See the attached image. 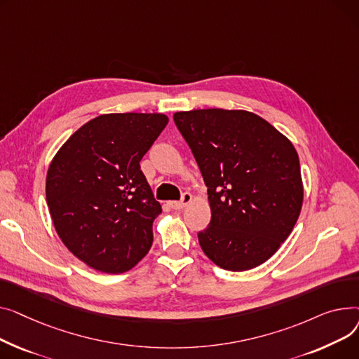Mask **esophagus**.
<instances>
[{"mask_svg": "<svg viewBox=\"0 0 359 359\" xmlns=\"http://www.w3.org/2000/svg\"><path fill=\"white\" fill-rule=\"evenodd\" d=\"M191 200H193L191 194H189V193H184V194H182V198H181L180 201H171L170 204H171V207H172V208H175V210H181V208H184L188 203H191Z\"/></svg>", "mask_w": 359, "mask_h": 359, "instance_id": "34e87169", "label": "esophagus"}]
</instances>
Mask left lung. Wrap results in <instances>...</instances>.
<instances>
[{
	"instance_id": "8db88e82",
	"label": "left lung",
	"mask_w": 359,
	"mask_h": 359,
	"mask_svg": "<svg viewBox=\"0 0 359 359\" xmlns=\"http://www.w3.org/2000/svg\"><path fill=\"white\" fill-rule=\"evenodd\" d=\"M174 121L204 178L212 220L198 233L207 258L227 271L268 261L290 236L303 205L296 147L245 110L177 111Z\"/></svg>"
}]
</instances>
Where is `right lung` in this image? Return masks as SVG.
Segmentation results:
<instances>
[{
    "mask_svg": "<svg viewBox=\"0 0 359 359\" xmlns=\"http://www.w3.org/2000/svg\"><path fill=\"white\" fill-rule=\"evenodd\" d=\"M162 113H111L86 123L62 144L46 175L56 233L93 269L121 273L149 252L162 213L140 159L168 124Z\"/></svg>",
    "mask_w": 359,
    "mask_h": 359,
    "instance_id": "right-lung-1",
    "label": "right lung"
}]
</instances>
